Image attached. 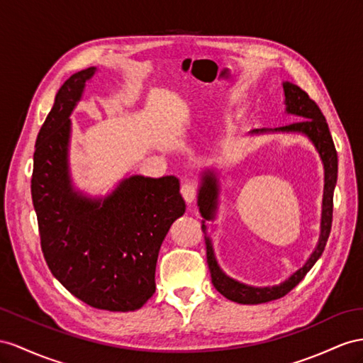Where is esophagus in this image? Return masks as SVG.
Returning <instances> with one entry per match:
<instances>
[{
  "label": "esophagus",
  "instance_id": "34e87169",
  "mask_svg": "<svg viewBox=\"0 0 363 363\" xmlns=\"http://www.w3.org/2000/svg\"><path fill=\"white\" fill-rule=\"evenodd\" d=\"M196 193H198V189L193 182H184L181 185V194L187 203H191L194 201V198H196Z\"/></svg>",
  "mask_w": 363,
  "mask_h": 363
}]
</instances>
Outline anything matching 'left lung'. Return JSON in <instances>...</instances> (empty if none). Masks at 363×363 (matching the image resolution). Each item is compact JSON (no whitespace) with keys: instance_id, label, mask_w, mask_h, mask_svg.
Segmentation results:
<instances>
[{"instance_id":"8db88e82","label":"left lung","mask_w":363,"mask_h":363,"mask_svg":"<svg viewBox=\"0 0 363 363\" xmlns=\"http://www.w3.org/2000/svg\"><path fill=\"white\" fill-rule=\"evenodd\" d=\"M284 95H285V111L288 115H293L297 121L293 124H288L277 128H255L250 130V133H296L310 139V143L318 150L320 161L323 164V198H322V216H320V235L318 245L313 250L306 262L296 270L290 277H286L284 282L272 285V286H253L244 282H239L236 279L230 277L219 267L218 259L213 250V242L207 235V220L216 218L219 207V193L220 182L219 173L215 169H203L201 172V184L198 190V207L202 219V231L206 238L207 245V264L210 268L211 282L216 290L225 296L228 301L244 305H256L265 303L270 301L281 299L286 293H290L293 288L299 284L305 274L308 273L313 265L318 262L322 256L325 245L331 231L333 222V194L334 187L337 182V153L334 148L333 138L327 124V119L322 115L318 104L306 95L301 87H297L293 82L284 81Z\"/></svg>"}]
</instances>
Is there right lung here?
Returning a JSON list of instances; mask_svg holds the SVG:
<instances>
[{
    "mask_svg": "<svg viewBox=\"0 0 363 363\" xmlns=\"http://www.w3.org/2000/svg\"><path fill=\"white\" fill-rule=\"evenodd\" d=\"M96 67L60 87L36 138L32 201L52 274L93 308L135 311L155 293L162 240L185 213L176 176H127L106 196L75 189L70 174V115Z\"/></svg>",
    "mask_w": 363,
    "mask_h": 363,
    "instance_id": "1",
    "label": "right lung"
}]
</instances>
